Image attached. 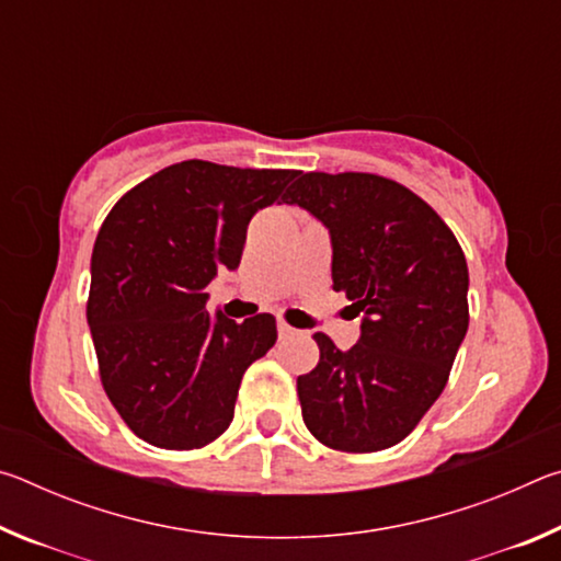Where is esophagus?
Instances as JSON below:
<instances>
[{"label": "esophagus", "instance_id": "34e87169", "mask_svg": "<svg viewBox=\"0 0 561 561\" xmlns=\"http://www.w3.org/2000/svg\"><path fill=\"white\" fill-rule=\"evenodd\" d=\"M277 334H279V339H289V336L297 334V329H291V327L287 324V321L279 319V321H277Z\"/></svg>", "mask_w": 561, "mask_h": 561}]
</instances>
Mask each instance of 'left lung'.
I'll return each mask as SVG.
<instances>
[{
  "mask_svg": "<svg viewBox=\"0 0 561 561\" xmlns=\"http://www.w3.org/2000/svg\"><path fill=\"white\" fill-rule=\"evenodd\" d=\"M284 203L327 227L334 289L364 314L348 351L314 334L319 364L297 378L304 423L327 448H391L438 401L468 334L465 254L428 203L381 175L299 173Z\"/></svg>",
  "mask_w": 561,
  "mask_h": 561,
  "instance_id": "8db88e82",
  "label": "left lung"
}]
</instances>
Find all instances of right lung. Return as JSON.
<instances>
[{"label": "right lung", "instance_id": "obj_1", "mask_svg": "<svg viewBox=\"0 0 561 561\" xmlns=\"http://www.w3.org/2000/svg\"><path fill=\"white\" fill-rule=\"evenodd\" d=\"M297 175L183 160L128 190L103 220L87 307L101 383L156 448H203L230 428L247 366L277 341L272 314L210 317L205 287L240 267L247 225L284 203Z\"/></svg>", "mask_w": 561, "mask_h": 561}]
</instances>
